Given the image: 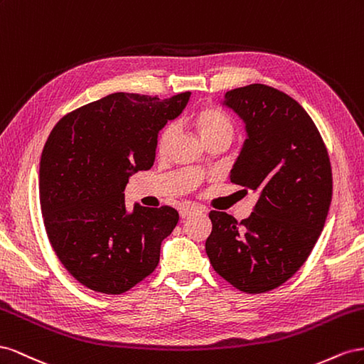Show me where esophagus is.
<instances>
[{"label":"esophagus","instance_id":"obj_1","mask_svg":"<svg viewBox=\"0 0 364 364\" xmlns=\"http://www.w3.org/2000/svg\"><path fill=\"white\" fill-rule=\"evenodd\" d=\"M195 212H200L198 207H195V205H184L183 209L180 210V216H181V218H188V216H191V215L195 213Z\"/></svg>","mask_w":364,"mask_h":364}]
</instances>
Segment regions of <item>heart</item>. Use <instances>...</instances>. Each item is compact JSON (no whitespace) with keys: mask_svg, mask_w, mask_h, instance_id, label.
<instances>
[{"mask_svg":"<svg viewBox=\"0 0 364 364\" xmlns=\"http://www.w3.org/2000/svg\"><path fill=\"white\" fill-rule=\"evenodd\" d=\"M191 122L196 128V131L200 132V136L203 137L205 144H209L215 140H227L230 143L235 136V127L232 120L228 119L225 114L212 107H203L200 109H196L192 114ZM175 134L176 128L172 123L166 124V127L160 129L157 136V143H155V148H157V152L160 155H164L169 151L171 144L175 139Z\"/></svg>","mask_w":364,"mask_h":364,"instance_id":"1","label":"heart"}]
</instances>
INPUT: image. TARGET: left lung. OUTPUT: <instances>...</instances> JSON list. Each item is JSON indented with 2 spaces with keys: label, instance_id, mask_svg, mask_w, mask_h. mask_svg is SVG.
Wrapping results in <instances>:
<instances>
[{
  "label": "left lung",
  "instance_id": "1",
  "mask_svg": "<svg viewBox=\"0 0 364 364\" xmlns=\"http://www.w3.org/2000/svg\"><path fill=\"white\" fill-rule=\"evenodd\" d=\"M223 103L247 131L230 181L259 198L241 223L225 212L209 213L205 253L228 284L265 293L287 282L313 252L332 198L331 163L313 119L285 92L252 84L227 91Z\"/></svg>",
  "mask_w": 364,
  "mask_h": 364
}]
</instances>
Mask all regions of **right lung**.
<instances>
[{"instance_id": "obj_1", "label": "right lung", "mask_w": 364, "mask_h": 364, "mask_svg": "<svg viewBox=\"0 0 364 364\" xmlns=\"http://www.w3.org/2000/svg\"><path fill=\"white\" fill-rule=\"evenodd\" d=\"M191 92L171 99L114 92L62 117L39 163V201L59 261L92 291L122 294L148 277L178 223L169 205H124L129 176L155 160L159 131Z\"/></svg>"}]
</instances>
